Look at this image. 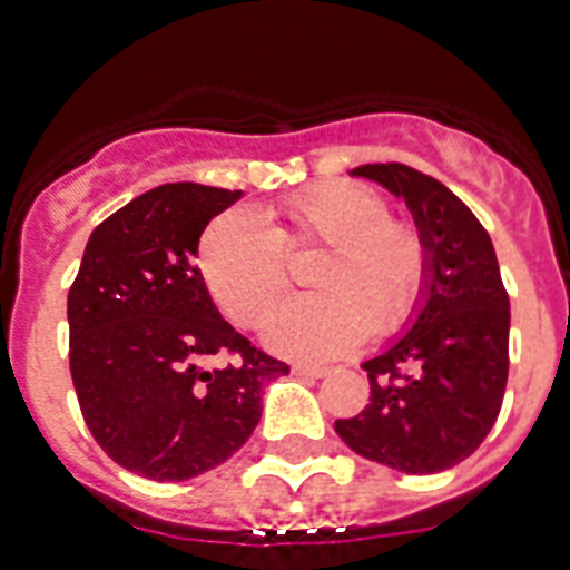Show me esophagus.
<instances>
[{
    "mask_svg": "<svg viewBox=\"0 0 570 570\" xmlns=\"http://www.w3.org/2000/svg\"><path fill=\"white\" fill-rule=\"evenodd\" d=\"M328 373L325 366L316 364H293V375H302V379H322V375Z\"/></svg>",
    "mask_w": 570,
    "mask_h": 570,
    "instance_id": "obj_1",
    "label": "esophagus"
}]
</instances>
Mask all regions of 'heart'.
<instances>
[{
	"label": "heart",
	"mask_w": 570,
	"mask_h": 570,
	"mask_svg": "<svg viewBox=\"0 0 570 570\" xmlns=\"http://www.w3.org/2000/svg\"><path fill=\"white\" fill-rule=\"evenodd\" d=\"M325 245L307 281L316 293L281 304L263 340L289 357L343 355L370 334H390L411 316L425 281V245L364 183L331 180L281 206V224L230 209L206 224L197 268L215 304L236 325H257L286 289V250Z\"/></svg>",
	"instance_id": "1"
}]
</instances>
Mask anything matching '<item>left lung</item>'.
Wrapping results in <instances>:
<instances>
[{
	"label": "left lung",
	"instance_id": "1",
	"mask_svg": "<svg viewBox=\"0 0 570 570\" xmlns=\"http://www.w3.org/2000/svg\"><path fill=\"white\" fill-rule=\"evenodd\" d=\"M355 177L402 197L425 245L411 328L366 361L370 405L334 429L348 450L402 473H441L476 452L509 379V295L491 236L443 183L402 163Z\"/></svg>",
	"mask_w": 570,
	"mask_h": 570
}]
</instances>
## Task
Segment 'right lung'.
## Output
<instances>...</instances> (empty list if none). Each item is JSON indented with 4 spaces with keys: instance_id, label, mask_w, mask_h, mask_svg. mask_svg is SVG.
Segmentation results:
<instances>
[{
    "instance_id": "right-lung-1",
    "label": "right lung",
    "mask_w": 570,
    "mask_h": 570,
    "mask_svg": "<svg viewBox=\"0 0 570 570\" xmlns=\"http://www.w3.org/2000/svg\"><path fill=\"white\" fill-rule=\"evenodd\" d=\"M239 197L165 183L85 245L67 295L70 375L94 441L129 473L183 482L224 464L257 429L263 387L289 373L222 320L195 266L204 227Z\"/></svg>"
}]
</instances>
